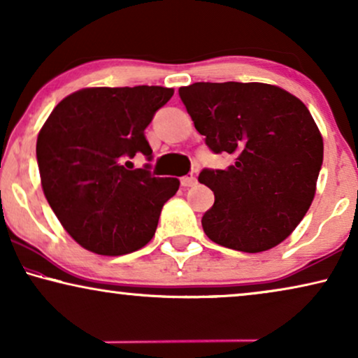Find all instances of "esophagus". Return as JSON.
<instances>
[{
  "mask_svg": "<svg viewBox=\"0 0 358 358\" xmlns=\"http://www.w3.org/2000/svg\"><path fill=\"white\" fill-rule=\"evenodd\" d=\"M180 184H182L184 187H192V185L197 184V179H195L194 176H184V178L180 179Z\"/></svg>",
  "mask_w": 358,
  "mask_h": 358,
  "instance_id": "1",
  "label": "esophagus"
}]
</instances>
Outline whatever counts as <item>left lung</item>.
<instances>
[{
    "label": "left lung",
    "mask_w": 358,
    "mask_h": 358,
    "mask_svg": "<svg viewBox=\"0 0 358 358\" xmlns=\"http://www.w3.org/2000/svg\"><path fill=\"white\" fill-rule=\"evenodd\" d=\"M179 96L210 150L234 159L199 176L215 194L202 217L205 234L241 252L275 248L316 194L324 145L308 107L266 83H194Z\"/></svg>",
    "instance_id": "1"
}]
</instances>
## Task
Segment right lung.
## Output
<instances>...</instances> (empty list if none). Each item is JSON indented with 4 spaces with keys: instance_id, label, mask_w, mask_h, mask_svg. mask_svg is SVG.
Here are the masks:
<instances>
[{
    "instance_id": "obj_1",
    "label": "right lung",
    "mask_w": 358,
    "mask_h": 358,
    "mask_svg": "<svg viewBox=\"0 0 358 358\" xmlns=\"http://www.w3.org/2000/svg\"><path fill=\"white\" fill-rule=\"evenodd\" d=\"M173 87H85L57 104L37 136L47 202L66 233L87 251L122 256L155 236L161 208L179 179L129 169L151 158L145 129Z\"/></svg>"
}]
</instances>
